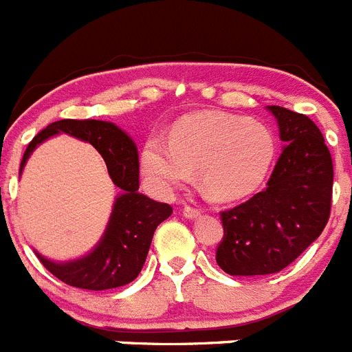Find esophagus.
<instances>
[{
  "instance_id": "1",
  "label": "esophagus",
  "mask_w": 352,
  "mask_h": 352,
  "mask_svg": "<svg viewBox=\"0 0 352 352\" xmlns=\"http://www.w3.org/2000/svg\"><path fill=\"white\" fill-rule=\"evenodd\" d=\"M183 217H186V219H197V217H201V210L192 206H185L183 208Z\"/></svg>"
}]
</instances>
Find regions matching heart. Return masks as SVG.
Listing matches in <instances>:
<instances>
[{"label":"heart","mask_w":352,"mask_h":352,"mask_svg":"<svg viewBox=\"0 0 352 352\" xmlns=\"http://www.w3.org/2000/svg\"><path fill=\"white\" fill-rule=\"evenodd\" d=\"M275 158V139L263 123L236 114L206 111L174 126L170 142L149 139L141 155L142 170L162 190L188 183L201 170L208 195L238 201L259 188Z\"/></svg>","instance_id":"1"}]
</instances>
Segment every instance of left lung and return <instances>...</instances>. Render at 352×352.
Here are the masks:
<instances>
[{
  "label": "left lung",
  "mask_w": 352,
  "mask_h": 352,
  "mask_svg": "<svg viewBox=\"0 0 352 352\" xmlns=\"http://www.w3.org/2000/svg\"><path fill=\"white\" fill-rule=\"evenodd\" d=\"M266 109L275 116L284 149L266 188L222 213L217 263L232 276L280 272L321 236L329 219L333 162L321 130L305 114L278 105Z\"/></svg>",
  "instance_id": "1"
}]
</instances>
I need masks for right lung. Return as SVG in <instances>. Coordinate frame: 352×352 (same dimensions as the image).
Returning a JSON list of instances; mask_svg holds the SVG:
<instances>
[{
    "instance_id": "obj_1",
    "label": "right lung",
    "mask_w": 352,
    "mask_h": 352,
    "mask_svg": "<svg viewBox=\"0 0 352 352\" xmlns=\"http://www.w3.org/2000/svg\"><path fill=\"white\" fill-rule=\"evenodd\" d=\"M60 133L89 142L102 155L109 176L121 192L114 199L104 234L88 254L70 261H52L35 250L36 257L52 275L72 287L105 291L130 284L144 266L155 229L169 219L173 208L139 192L138 146L125 130L111 121H54L28 144L19 174H23L28 158L42 142Z\"/></svg>"
}]
</instances>
